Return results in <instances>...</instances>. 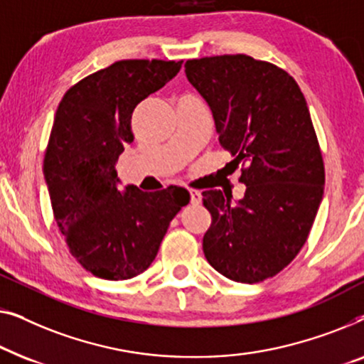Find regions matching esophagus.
I'll list each match as a JSON object with an SVG mask.
<instances>
[{
    "instance_id": "obj_1",
    "label": "esophagus",
    "mask_w": 364,
    "mask_h": 364,
    "mask_svg": "<svg viewBox=\"0 0 364 364\" xmlns=\"http://www.w3.org/2000/svg\"><path fill=\"white\" fill-rule=\"evenodd\" d=\"M189 199H191V204H201L203 196L196 189H189Z\"/></svg>"
}]
</instances>
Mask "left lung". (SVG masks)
I'll return each instance as SVG.
<instances>
[{
	"label": "left lung",
	"instance_id": "8db88e82",
	"mask_svg": "<svg viewBox=\"0 0 364 364\" xmlns=\"http://www.w3.org/2000/svg\"><path fill=\"white\" fill-rule=\"evenodd\" d=\"M184 73L245 184L235 204L219 189L203 193L213 218L204 255L234 282H262L300 252L323 199V158L306 100L284 69L245 54L186 60Z\"/></svg>",
	"mask_w": 364,
	"mask_h": 364
}]
</instances>
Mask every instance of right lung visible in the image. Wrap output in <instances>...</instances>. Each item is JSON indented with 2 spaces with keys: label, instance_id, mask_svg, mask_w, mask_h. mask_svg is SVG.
Segmentation results:
<instances>
[{
  "label": "right lung",
  "instance_id": "1",
  "mask_svg": "<svg viewBox=\"0 0 364 364\" xmlns=\"http://www.w3.org/2000/svg\"><path fill=\"white\" fill-rule=\"evenodd\" d=\"M183 60L129 59L87 75L60 100L44 156L54 219L70 254L107 280L155 260L171 219L189 203L180 186L119 191L115 163L133 141V109L180 73Z\"/></svg>",
  "mask_w": 364,
  "mask_h": 364
}]
</instances>
